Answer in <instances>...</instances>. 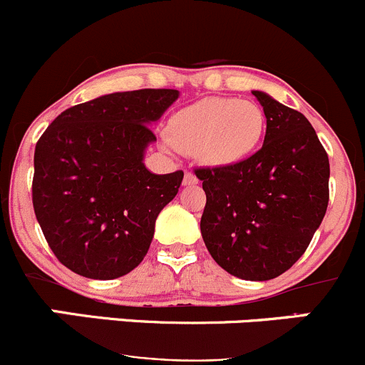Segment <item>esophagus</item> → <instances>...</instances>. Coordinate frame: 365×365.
<instances>
[{
  "label": "esophagus",
  "mask_w": 365,
  "mask_h": 365,
  "mask_svg": "<svg viewBox=\"0 0 365 365\" xmlns=\"http://www.w3.org/2000/svg\"><path fill=\"white\" fill-rule=\"evenodd\" d=\"M197 182H198V179L193 172H186V174H184V179H182L184 186H193V184H197Z\"/></svg>",
  "instance_id": "esophagus-1"
}]
</instances>
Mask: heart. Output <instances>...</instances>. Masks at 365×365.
Segmentation results:
<instances>
[{
    "label": "heart",
    "instance_id": "1",
    "mask_svg": "<svg viewBox=\"0 0 365 365\" xmlns=\"http://www.w3.org/2000/svg\"><path fill=\"white\" fill-rule=\"evenodd\" d=\"M265 114L255 101L209 96L175 112L167 140L178 151L195 155L214 168L244 163L258 151Z\"/></svg>",
    "mask_w": 365,
    "mask_h": 365
}]
</instances>
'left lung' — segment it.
<instances>
[{"instance_id":"8db88e82","label":"left lung","mask_w":365,"mask_h":365,"mask_svg":"<svg viewBox=\"0 0 365 365\" xmlns=\"http://www.w3.org/2000/svg\"><path fill=\"white\" fill-rule=\"evenodd\" d=\"M265 140L260 151L228 168H197L205 191L202 237L228 274L267 281L304 255L329 205V156L300 112L264 91Z\"/></svg>"}]
</instances>
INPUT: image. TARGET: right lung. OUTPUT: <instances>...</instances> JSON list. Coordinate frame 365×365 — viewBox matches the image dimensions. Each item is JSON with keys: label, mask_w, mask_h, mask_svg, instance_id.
Returning <instances> with one entry per match:
<instances>
[{"label": "right lung", "mask_w": 365, "mask_h": 365, "mask_svg": "<svg viewBox=\"0 0 365 365\" xmlns=\"http://www.w3.org/2000/svg\"><path fill=\"white\" fill-rule=\"evenodd\" d=\"M179 98L175 89L112 93L66 108L35 148L33 207L52 253L89 279H115L148 253L161 209L184 172L144 165L151 125Z\"/></svg>", "instance_id": "add662e5"}]
</instances>
